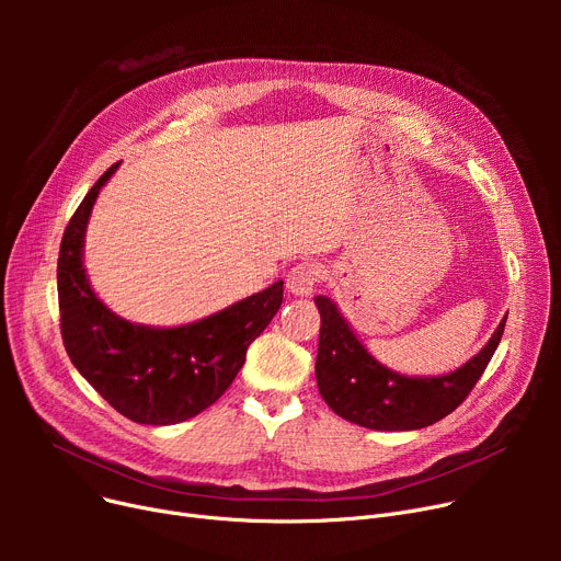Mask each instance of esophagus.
<instances>
[{"mask_svg": "<svg viewBox=\"0 0 561 561\" xmlns=\"http://www.w3.org/2000/svg\"><path fill=\"white\" fill-rule=\"evenodd\" d=\"M318 265L313 261H302L298 265H293L286 275V288L293 293V296L300 298H309L311 293L316 290L318 284Z\"/></svg>", "mask_w": 561, "mask_h": 561, "instance_id": "obj_1", "label": "esophagus"}]
</instances>
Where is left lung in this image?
<instances>
[{"instance_id":"obj_1","label":"left lung","mask_w":561,"mask_h":561,"mask_svg":"<svg viewBox=\"0 0 561 561\" xmlns=\"http://www.w3.org/2000/svg\"><path fill=\"white\" fill-rule=\"evenodd\" d=\"M320 311L316 357L318 391L341 419L381 432H407L434 425L473 391L505 332V320L489 343L453 373L409 377L377 362L328 296L313 298Z\"/></svg>"}]
</instances>
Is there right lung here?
Wrapping results in <instances>:
<instances>
[{"label":"right lung","instance_id":"1","mask_svg":"<svg viewBox=\"0 0 561 561\" xmlns=\"http://www.w3.org/2000/svg\"><path fill=\"white\" fill-rule=\"evenodd\" d=\"M88 191L58 252V311L70 362L115 411L140 425L184 423L211 407L245 364L248 345L282 307L284 282L195 322L150 328L113 313L83 268L85 227L117 170Z\"/></svg>","mask_w":561,"mask_h":561}]
</instances>
